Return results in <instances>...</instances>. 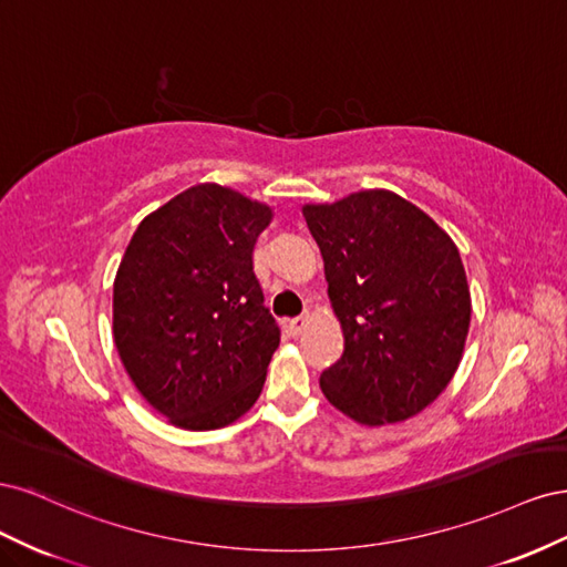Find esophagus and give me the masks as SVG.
Here are the masks:
<instances>
[{"instance_id": "obj_1", "label": "esophagus", "mask_w": 567, "mask_h": 567, "mask_svg": "<svg viewBox=\"0 0 567 567\" xmlns=\"http://www.w3.org/2000/svg\"><path fill=\"white\" fill-rule=\"evenodd\" d=\"M310 323V317L307 315H300V317H296V319H288L286 321V331H288V336H300L302 331H305V326Z\"/></svg>"}]
</instances>
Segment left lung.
I'll use <instances>...</instances> for the list:
<instances>
[{"label": "left lung", "mask_w": 567, "mask_h": 567, "mask_svg": "<svg viewBox=\"0 0 567 567\" xmlns=\"http://www.w3.org/2000/svg\"><path fill=\"white\" fill-rule=\"evenodd\" d=\"M346 350L319 379L362 425L416 416L450 385L471 326L458 248L414 203L371 188L305 205Z\"/></svg>", "instance_id": "8db88e82"}]
</instances>
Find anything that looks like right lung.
<instances>
[{"label":"right lung","mask_w":567,"mask_h":567,"mask_svg":"<svg viewBox=\"0 0 567 567\" xmlns=\"http://www.w3.org/2000/svg\"><path fill=\"white\" fill-rule=\"evenodd\" d=\"M271 208L196 184L136 227L113 284V340L144 400L184 431L234 423L260 398L281 331L252 248Z\"/></svg>","instance_id":"add662e5"}]
</instances>
